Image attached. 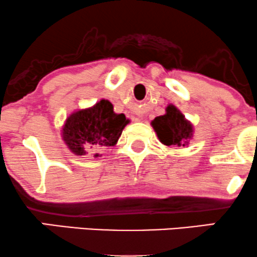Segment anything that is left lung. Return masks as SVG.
<instances>
[{"label": "left lung", "mask_w": 257, "mask_h": 257, "mask_svg": "<svg viewBox=\"0 0 257 257\" xmlns=\"http://www.w3.org/2000/svg\"><path fill=\"white\" fill-rule=\"evenodd\" d=\"M151 125L159 141L167 146H187L194 134L192 123L173 104L168 105L166 113L156 117Z\"/></svg>", "instance_id": "8db88e82"}]
</instances>
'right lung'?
Listing matches in <instances>:
<instances>
[{
    "label": "right lung",
    "instance_id": "obj_1",
    "mask_svg": "<svg viewBox=\"0 0 257 257\" xmlns=\"http://www.w3.org/2000/svg\"><path fill=\"white\" fill-rule=\"evenodd\" d=\"M131 122L123 113H116L108 100L101 99L91 107L73 111L61 128V138L75 156L88 155L114 146L124 126ZM94 157H101L94 153Z\"/></svg>",
    "mask_w": 257,
    "mask_h": 257
}]
</instances>
